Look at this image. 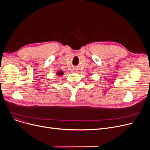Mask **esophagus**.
<instances>
[{
	"mask_svg": "<svg viewBox=\"0 0 150 150\" xmlns=\"http://www.w3.org/2000/svg\"><path fill=\"white\" fill-rule=\"evenodd\" d=\"M74 70H75V71H76V69H74Z\"/></svg>",
	"mask_w": 150,
	"mask_h": 150,
	"instance_id": "obj_1",
	"label": "esophagus"
}]
</instances>
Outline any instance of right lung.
<instances>
[{"label": "right lung", "instance_id": "right-lung-1", "mask_svg": "<svg viewBox=\"0 0 150 150\" xmlns=\"http://www.w3.org/2000/svg\"><path fill=\"white\" fill-rule=\"evenodd\" d=\"M63 74H64V72H63L62 71L60 70V71H58V72L57 73V75L58 76H61V75H62Z\"/></svg>", "mask_w": 150, "mask_h": 150}]
</instances>
